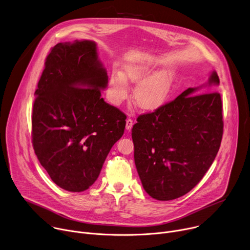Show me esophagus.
<instances>
[{
  "instance_id": "1",
  "label": "esophagus",
  "mask_w": 250,
  "mask_h": 250,
  "mask_svg": "<svg viewBox=\"0 0 250 250\" xmlns=\"http://www.w3.org/2000/svg\"><path fill=\"white\" fill-rule=\"evenodd\" d=\"M132 125H133V122L131 119H127L126 120V123H125V128L127 130H130L132 128Z\"/></svg>"
}]
</instances>
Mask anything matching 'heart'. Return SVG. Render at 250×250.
<instances>
[{"label":"heart","mask_w":250,"mask_h":250,"mask_svg":"<svg viewBox=\"0 0 250 250\" xmlns=\"http://www.w3.org/2000/svg\"><path fill=\"white\" fill-rule=\"evenodd\" d=\"M149 64H131L125 68L124 73L114 71L109 82L111 102L119 105L129 95L128 82L138 84L133 92L136 104L145 111H155L166 102L171 88L172 73L169 70L153 74Z\"/></svg>","instance_id":"b5f03b06"}]
</instances>
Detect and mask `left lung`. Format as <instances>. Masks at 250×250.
<instances>
[{"mask_svg": "<svg viewBox=\"0 0 250 250\" xmlns=\"http://www.w3.org/2000/svg\"><path fill=\"white\" fill-rule=\"evenodd\" d=\"M219 84L212 71L205 86ZM201 88H188L153 113L139 116L131 129L138 176L155 200L170 201L190 192L220 149L224 131L221 95L215 88L200 92Z\"/></svg>", "mask_w": 250, "mask_h": 250, "instance_id": "obj_1", "label": "left lung"}]
</instances>
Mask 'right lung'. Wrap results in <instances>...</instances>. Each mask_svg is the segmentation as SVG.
Listing matches in <instances>:
<instances>
[{
  "mask_svg": "<svg viewBox=\"0 0 250 250\" xmlns=\"http://www.w3.org/2000/svg\"><path fill=\"white\" fill-rule=\"evenodd\" d=\"M106 86L96 42H60L47 55L34 93L32 146L51 180L66 191L92 186L124 134L125 115L101 97Z\"/></svg>",
  "mask_w": 250,
  "mask_h": 250,
  "instance_id": "1",
  "label": "right lung"
}]
</instances>
